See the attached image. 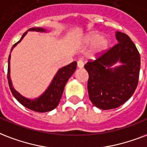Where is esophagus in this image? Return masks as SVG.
I'll return each instance as SVG.
<instances>
[{
	"label": "esophagus",
	"instance_id": "esophagus-1",
	"mask_svg": "<svg viewBox=\"0 0 147 147\" xmlns=\"http://www.w3.org/2000/svg\"><path fill=\"white\" fill-rule=\"evenodd\" d=\"M84 63L82 61H79L78 62H77V68L82 69V68L84 67Z\"/></svg>",
	"mask_w": 147,
	"mask_h": 147
}]
</instances>
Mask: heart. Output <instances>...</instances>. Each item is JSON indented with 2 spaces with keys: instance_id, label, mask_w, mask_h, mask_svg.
Masks as SVG:
<instances>
[{
  "instance_id": "heart-1",
  "label": "heart",
  "mask_w": 147,
  "mask_h": 147,
  "mask_svg": "<svg viewBox=\"0 0 147 147\" xmlns=\"http://www.w3.org/2000/svg\"><path fill=\"white\" fill-rule=\"evenodd\" d=\"M83 44L85 47H91L93 48L89 53V57L96 58L100 57L108 51L110 47V40L107 36H102L99 32H90L84 37Z\"/></svg>"
}]
</instances>
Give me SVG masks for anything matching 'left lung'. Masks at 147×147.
I'll return each instance as SVG.
<instances>
[{
  "label": "left lung",
  "instance_id": "left-lung-1",
  "mask_svg": "<svg viewBox=\"0 0 147 147\" xmlns=\"http://www.w3.org/2000/svg\"><path fill=\"white\" fill-rule=\"evenodd\" d=\"M118 44L84 68L88 72L89 98L102 110L117 108L129 100L138 84L140 56L129 36L115 33ZM120 63V65L116 63Z\"/></svg>",
  "mask_w": 147,
  "mask_h": 147
}]
</instances>
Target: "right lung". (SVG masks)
Masks as SVG:
<instances>
[{"label": "right lung", "mask_w": 147, "mask_h": 147, "mask_svg": "<svg viewBox=\"0 0 147 147\" xmlns=\"http://www.w3.org/2000/svg\"><path fill=\"white\" fill-rule=\"evenodd\" d=\"M28 31H35L39 33H48L51 30H47L44 27H32L25 32L22 35V37L18 43H16L11 48V52H12L13 49L20 43L25 37ZM77 68V62L74 61L70 64L64 66L63 67L60 68L56 73L53 80H51V84H49L47 88L45 90V91L39 96L36 98L31 99L27 98L26 96H23L17 91L13 86L12 80L11 78V53L9 55L8 58V69H7V80L11 93L13 96L17 99V100L20 103H21L24 107L28 108L33 111L39 113H45L51 111V110L55 109L58 106L61 96L63 94L64 86H65L67 82L69 80L73 74L74 73L75 70Z\"/></svg>", "instance_id": "add662e5"}]
</instances>
